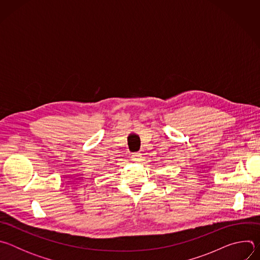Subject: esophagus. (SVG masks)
I'll return each instance as SVG.
<instances>
[{
    "label": "esophagus",
    "mask_w": 260,
    "mask_h": 260,
    "mask_svg": "<svg viewBox=\"0 0 260 260\" xmlns=\"http://www.w3.org/2000/svg\"><path fill=\"white\" fill-rule=\"evenodd\" d=\"M132 159H133L134 161H139V160H141V153H139V152L133 153V154H132Z\"/></svg>",
    "instance_id": "34e87169"
}]
</instances>
